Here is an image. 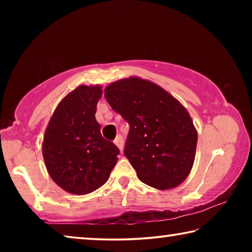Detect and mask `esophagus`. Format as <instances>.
I'll list each match as a JSON object with an SVG mask.
<instances>
[{
	"label": "esophagus",
	"instance_id": "obj_1",
	"mask_svg": "<svg viewBox=\"0 0 252 252\" xmlns=\"http://www.w3.org/2000/svg\"><path fill=\"white\" fill-rule=\"evenodd\" d=\"M114 143H116V146L120 149V150L122 151L123 150V144H125V141H123V138H122V135L121 134H119L117 138H116V140H114Z\"/></svg>",
	"mask_w": 252,
	"mask_h": 252
}]
</instances>
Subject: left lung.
<instances>
[{
  "label": "left lung",
  "mask_w": 252,
  "mask_h": 252,
  "mask_svg": "<svg viewBox=\"0 0 252 252\" xmlns=\"http://www.w3.org/2000/svg\"><path fill=\"white\" fill-rule=\"evenodd\" d=\"M104 96L130 126L125 156L140 180L160 190L185 181L198 141L185 106L159 85L139 78L111 83Z\"/></svg>",
  "instance_id": "left-lung-1"
}]
</instances>
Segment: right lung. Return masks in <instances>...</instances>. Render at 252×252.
<instances>
[{
    "label": "right lung",
    "mask_w": 252,
    "mask_h": 252,
    "mask_svg": "<svg viewBox=\"0 0 252 252\" xmlns=\"http://www.w3.org/2000/svg\"><path fill=\"white\" fill-rule=\"evenodd\" d=\"M101 87L81 85L60 102L46 127L43 158L54 182L73 194L99 189L110 177L120 153L101 134L95 120Z\"/></svg>",
    "instance_id": "right-lung-1"
}]
</instances>
